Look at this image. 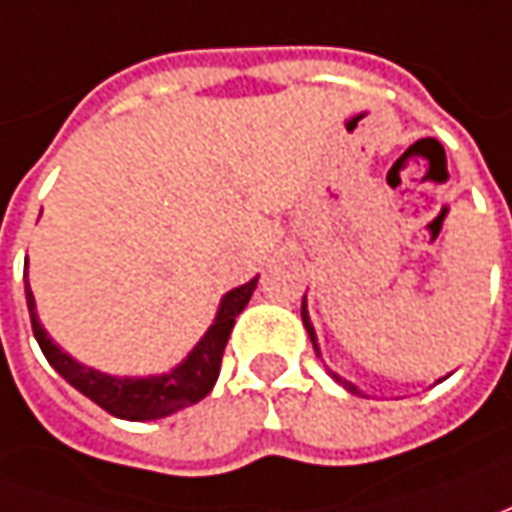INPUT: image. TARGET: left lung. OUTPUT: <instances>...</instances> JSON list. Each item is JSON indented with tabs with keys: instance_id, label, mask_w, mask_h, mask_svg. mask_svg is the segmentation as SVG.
Here are the masks:
<instances>
[{
	"instance_id": "left-lung-1",
	"label": "left lung",
	"mask_w": 512,
	"mask_h": 512,
	"mask_svg": "<svg viewBox=\"0 0 512 512\" xmlns=\"http://www.w3.org/2000/svg\"><path fill=\"white\" fill-rule=\"evenodd\" d=\"M300 317H303V326H306V331H309V337H311V345H314V351H317V357H320V348H317V334H314V326H311V317H309V309H306V297H303V309H300ZM331 374V371H328ZM331 377L337 379L340 385H343L345 391H351V394H362L360 388L357 385H351L348 379H343L340 374H331Z\"/></svg>"
}]
</instances>
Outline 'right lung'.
I'll list each match as a JSON object with an SVG mask.
<instances>
[{
	"instance_id": "right-lung-1",
	"label": "right lung",
	"mask_w": 512,
	"mask_h": 512,
	"mask_svg": "<svg viewBox=\"0 0 512 512\" xmlns=\"http://www.w3.org/2000/svg\"><path fill=\"white\" fill-rule=\"evenodd\" d=\"M257 289V277L249 283H243L238 289L226 291L221 297L218 314L212 320V326L206 328L195 348L186 354L167 374H150V377H113L96 371L84 362L73 360L67 351L50 340L45 326L39 323L36 314V297L30 291L25 272V300L30 311V326L33 337L42 348L47 362L62 374L76 391H81L87 399H93L98 408H104L107 414L118 419H130V422H147V419H164V416L181 411L186 405L201 402L218 382L221 374V360L226 340L232 334L235 317L246 309V303L252 300V291Z\"/></svg>"
}]
</instances>
